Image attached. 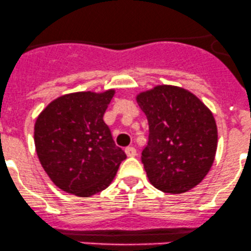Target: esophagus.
I'll list each match as a JSON object with an SVG mask.
<instances>
[{
    "mask_svg": "<svg viewBox=\"0 0 251 251\" xmlns=\"http://www.w3.org/2000/svg\"><path fill=\"white\" fill-rule=\"evenodd\" d=\"M126 154L128 155V157H135L136 155V150L134 147L129 146V147H126Z\"/></svg>",
    "mask_w": 251,
    "mask_h": 251,
    "instance_id": "obj_1",
    "label": "esophagus"
}]
</instances>
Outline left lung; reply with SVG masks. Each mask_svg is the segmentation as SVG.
<instances>
[{"instance_id": "obj_1", "label": "left lung", "mask_w": 251, "mask_h": 251, "mask_svg": "<svg viewBox=\"0 0 251 251\" xmlns=\"http://www.w3.org/2000/svg\"><path fill=\"white\" fill-rule=\"evenodd\" d=\"M136 100L150 128L141 155L150 182L164 193L193 189L208 174L217 152L218 130L211 110L177 86H155Z\"/></svg>"}]
</instances>
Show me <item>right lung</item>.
Returning a JSON list of instances; mask_svg holds the SVG:
<instances>
[{
    "label": "right lung",
    "mask_w": 251,
    "mask_h": 251,
    "mask_svg": "<svg viewBox=\"0 0 251 251\" xmlns=\"http://www.w3.org/2000/svg\"><path fill=\"white\" fill-rule=\"evenodd\" d=\"M115 90L55 99L38 116L34 145L43 169L60 189L81 198L100 193L126 158L103 116Z\"/></svg>",
    "instance_id": "right-lung-1"
}]
</instances>
